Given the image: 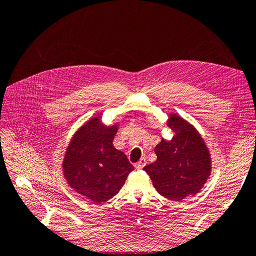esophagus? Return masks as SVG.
<instances>
[{"label": "esophagus", "instance_id": "1", "mask_svg": "<svg viewBox=\"0 0 256 256\" xmlns=\"http://www.w3.org/2000/svg\"><path fill=\"white\" fill-rule=\"evenodd\" d=\"M146 165V160L144 158V157H142V158H140V160H138V162H136V164H135V168H136V170H142V168L144 167Z\"/></svg>", "mask_w": 256, "mask_h": 256}]
</instances>
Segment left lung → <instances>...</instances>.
Returning <instances> with one entry per match:
<instances>
[{
  "instance_id": "8db88e82",
  "label": "left lung",
  "mask_w": 256,
  "mask_h": 256,
  "mask_svg": "<svg viewBox=\"0 0 256 256\" xmlns=\"http://www.w3.org/2000/svg\"><path fill=\"white\" fill-rule=\"evenodd\" d=\"M166 125L172 138H162L154 150L157 160L143 170L162 197L180 201L204 186L212 170L211 155L197 128L180 116L172 113Z\"/></svg>"
}]
</instances>
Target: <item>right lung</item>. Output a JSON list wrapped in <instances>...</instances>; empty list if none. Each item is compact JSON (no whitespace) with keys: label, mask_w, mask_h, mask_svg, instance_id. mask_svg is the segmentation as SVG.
Masks as SVG:
<instances>
[{"label":"right lung","mask_w":256,"mask_h":256,"mask_svg":"<svg viewBox=\"0 0 256 256\" xmlns=\"http://www.w3.org/2000/svg\"><path fill=\"white\" fill-rule=\"evenodd\" d=\"M120 122L103 124L91 118L77 130L64 152V177L76 192L101 204L113 198L134 167L123 152L113 146Z\"/></svg>","instance_id":"obj_1"}]
</instances>
